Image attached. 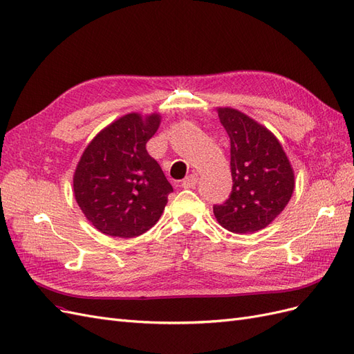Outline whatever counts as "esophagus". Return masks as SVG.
Instances as JSON below:
<instances>
[{
	"instance_id": "1",
	"label": "esophagus",
	"mask_w": 354,
	"mask_h": 354,
	"mask_svg": "<svg viewBox=\"0 0 354 354\" xmlns=\"http://www.w3.org/2000/svg\"><path fill=\"white\" fill-rule=\"evenodd\" d=\"M198 183V174H190L183 181H181V186L185 189H194Z\"/></svg>"
}]
</instances>
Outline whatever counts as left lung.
<instances>
[{
	"label": "left lung",
	"mask_w": 354,
	"mask_h": 354,
	"mask_svg": "<svg viewBox=\"0 0 354 354\" xmlns=\"http://www.w3.org/2000/svg\"><path fill=\"white\" fill-rule=\"evenodd\" d=\"M230 138L232 194L214 205L220 226L233 233L259 232L279 216L295 187L294 169L276 136L248 115L217 108Z\"/></svg>",
	"instance_id": "8db88e82"
}]
</instances>
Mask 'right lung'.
<instances>
[{
	"label": "right lung",
	"instance_id": "1",
	"mask_svg": "<svg viewBox=\"0 0 354 354\" xmlns=\"http://www.w3.org/2000/svg\"><path fill=\"white\" fill-rule=\"evenodd\" d=\"M159 124V113L121 116L93 138L75 169V199L108 236H138L162 216L173 186L146 151Z\"/></svg>",
	"mask_w": 354,
	"mask_h": 354
}]
</instances>
